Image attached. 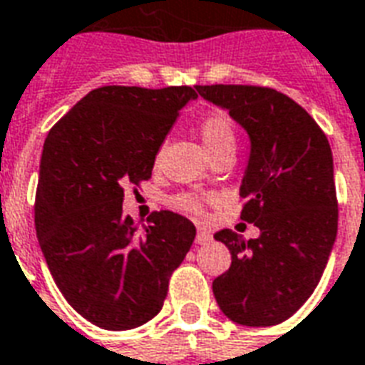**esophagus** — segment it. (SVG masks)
Wrapping results in <instances>:
<instances>
[{"instance_id":"1","label":"esophagus","mask_w":365,"mask_h":365,"mask_svg":"<svg viewBox=\"0 0 365 365\" xmlns=\"http://www.w3.org/2000/svg\"><path fill=\"white\" fill-rule=\"evenodd\" d=\"M210 241H212V235H210V231H206V230H198V233H196V243L198 245H206V243H210Z\"/></svg>"}]
</instances>
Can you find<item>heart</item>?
<instances>
[{"label":"heart","instance_id":"obj_1","mask_svg":"<svg viewBox=\"0 0 365 365\" xmlns=\"http://www.w3.org/2000/svg\"><path fill=\"white\" fill-rule=\"evenodd\" d=\"M198 134L204 143V148L210 151V155H217L220 151L225 150H235V142H237V135L233 130V124L223 113H210L206 114L200 122H198ZM175 204L179 208L190 212V214H200L202 212V202L196 196H179Z\"/></svg>","mask_w":365,"mask_h":365}]
</instances>
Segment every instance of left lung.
<instances>
[{
	"instance_id": "1",
	"label": "left lung",
	"mask_w": 365,
	"mask_h": 365,
	"mask_svg": "<svg viewBox=\"0 0 365 365\" xmlns=\"http://www.w3.org/2000/svg\"><path fill=\"white\" fill-rule=\"evenodd\" d=\"M202 97L230 110L251 138L241 182V220L259 239L231 230L214 237L231 267L212 284L233 323H284L317 288L336 239L339 202L332 151L311 114L284 93L259 85H196Z\"/></svg>"
}]
</instances>
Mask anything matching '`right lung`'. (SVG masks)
Masks as SVG:
<instances>
[{"mask_svg": "<svg viewBox=\"0 0 365 365\" xmlns=\"http://www.w3.org/2000/svg\"><path fill=\"white\" fill-rule=\"evenodd\" d=\"M196 97L186 85L98 87L44 140L36 237L63 297L101 329L128 331L155 317L196 237L194 223L169 210L153 212L143 231L122 214L124 185L150 180L159 145Z\"/></svg>", "mask_w": 365, "mask_h": 365, "instance_id": "obj_1", "label": "right lung"}]
</instances>
